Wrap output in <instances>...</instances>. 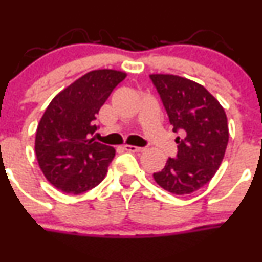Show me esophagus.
Returning a JSON list of instances; mask_svg holds the SVG:
<instances>
[{
	"label": "esophagus",
	"mask_w": 262,
	"mask_h": 262,
	"mask_svg": "<svg viewBox=\"0 0 262 262\" xmlns=\"http://www.w3.org/2000/svg\"><path fill=\"white\" fill-rule=\"evenodd\" d=\"M123 149L126 151H130V152H142L145 150V147H139V146H135V145H125Z\"/></svg>",
	"instance_id": "1"
}]
</instances>
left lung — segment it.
Segmentation results:
<instances>
[{
    "instance_id": "1",
    "label": "left lung",
    "mask_w": 262,
    "mask_h": 262,
    "mask_svg": "<svg viewBox=\"0 0 262 262\" xmlns=\"http://www.w3.org/2000/svg\"><path fill=\"white\" fill-rule=\"evenodd\" d=\"M176 139L177 158H168L164 168L154 173L155 182L176 195L192 193L205 186L224 158L229 140L224 108L205 88L186 77L151 74Z\"/></svg>"
}]
</instances>
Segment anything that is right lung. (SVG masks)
<instances>
[{
  "label": "right lung",
  "mask_w": 262,
  "mask_h": 262,
  "mask_svg": "<svg viewBox=\"0 0 262 262\" xmlns=\"http://www.w3.org/2000/svg\"><path fill=\"white\" fill-rule=\"evenodd\" d=\"M127 74L94 70L58 93L38 123L35 155L44 177L64 193L89 191L105 177L115 147L94 141L95 115Z\"/></svg>",
  "instance_id": "add662e5"
}]
</instances>
